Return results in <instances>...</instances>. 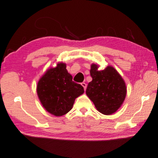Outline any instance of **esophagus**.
Here are the masks:
<instances>
[{
	"label": "esophagus",
	"instance_id": "34e87169",
	"mask_svg": "<svg viewBox=\"0 0 158 158\" xmlns=\"http://www.w3.org/2000/svg\"><path fill=\"white\" fill-rule=\"evenodd\" d=\"M81 86L84 87V90H86V87H87V84H86V83L82 82V83H81Z\"/></svg>",
	"mask_w": 158,
	"mask_h": 158
}]
</instances>
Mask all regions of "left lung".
Listing matches in <instances>:
<instances>
[{
	"label": "left lung",
	"instance_id": "obj_1",
	"mask_svg": "<svg viewBox=\"0 0 158 158\" xmlns=\"http://www.w3.org/2000/svg\"><path fill=\"white\" fill-rule=\"evenodd\" d=\"M98 68V64H91L90 73L93 80L87 85L86 94L98 112L104 115H112L124 102L126 84L113 66L108 65L102 71Z\"/></svg>",
	"mask_w": 158,
	"mask_h": 158
}]
</instances>
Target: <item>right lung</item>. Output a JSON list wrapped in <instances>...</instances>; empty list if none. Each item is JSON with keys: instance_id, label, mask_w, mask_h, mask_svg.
I'll use <instances>...</instances> for the list:
<instances>
[{"instance_id": "right-lung-1", "label": "right lung", "mask_w": 158, "mask_h": 158, "mask_svg": "<svg viewBox=\"0 0 158 158\" xmlns=\"http://www.w3.org/2000/svg\"><path fill=\"white\" fill-rule=\"evenodd\" d=\"M72 79L63 62L49 68L40 79L37 86L38 98L51 115H65L72 109L76 98L84 94L83 87Z\"/></svg>"}]
</instances>
